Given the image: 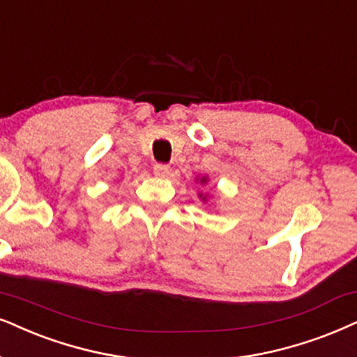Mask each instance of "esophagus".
I'll list each match as a JSON object with an SVG mask.
<instances>
[{"instance_id": "1", "label": "esophagus", "mask_w": 357, "mask_h": 357, "mask_svg": "<svg viewBox=\"0 0 357 357\" xmlns=\"http://www.w3.org/2000/svg\"><path fill=\"white\" fill-rule=\"evenodd\" d=\"M153 173H155V176H158V178H166V176L169 174V166L158 163L155 165V168H153Z\"/></svg>"}]
</instances>
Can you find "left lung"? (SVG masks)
Instances as JSON below:
<instances>
[{"instance_id":"obj_1","label":"left lung","mask_w":357,"mask_h":357,"mask_svg":"<svg viewBox=\"0 0 357 357\" xmlns=\"http://www.w3.org/2000/svg\"><path fill=\"white\" fill-rule=\"evenodd\" d=\"M207 183V178H201V184H206ZM199 197H202V201L207 199V196H202V194H199Z\"/></svg>"}]
</instances>
